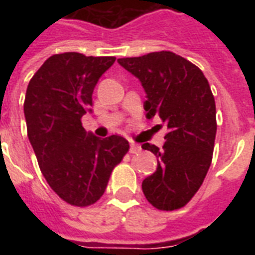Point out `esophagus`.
Instances as JSON below:
<instances>
[{
  "mask_svg": "<svg viewBox=\"0 0 255 255\" xmlns=\"http://www.w3.org/2000/svg\"><path fill=\"white\" fill-rule=\"evenodd\" d=\"M140 151V146L136 143H131L129 144V153H132V154H135V153H139Z\"/></svg>",
  "mask_w": 255,
  "mask_h": 255,
  "instance_id": "34e87169",
  "label": "esophagus"
}]
</instances>
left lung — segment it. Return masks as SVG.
<instances>
[{"mask_svg":"<svg viewBox=\"0 0 255 255\" xmlns=\"http://www.w3.org/2000/svg\"><path fill=\"white\" fill-rule=\"evenodd\" d=\"M146 93V117L158 116L168 133L162 149H142L157 157V169L142 182L146 199L160 210L183 208L202 186L216 139V104L208 79L186 58L172 52L119 58Z\"/></svg>","mask_w":255,"mask_h":255,"instance_id":"1","label":"left lung"}]
</instances>
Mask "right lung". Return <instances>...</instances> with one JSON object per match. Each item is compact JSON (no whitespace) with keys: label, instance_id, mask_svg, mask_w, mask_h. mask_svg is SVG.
Listing matches in <instances>:
<instances>
[{"label":"right lung","instance_id":"1","mask_svg":"<svg viewBox=\"0 0 255 255\" xmlns=\"http://www.w3.org/2000/svg\"><path fill=\"white\" fill-rule=\"evenodd\" d=\"M115 60L75 52L54 54L27 87V133L42 175L73 206H89L104 195L113 168L129 149L120 135L101 139L80 122L91 112L93 91Z\"/></svg>","mask_w":255,"mask_h":255}]
</instances>
